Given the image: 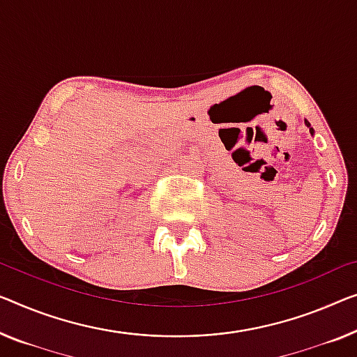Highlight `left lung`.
Wrapping results in <instances>:
<instances>
[{
    "label": "left lung",
    "mask_w": 357,
    "mask_h": 357,
    "mask_svg": "<svg viewBox=\"0 0 357 357\" xmlns=\"http://www.w3.org/2000/svg\"><path fill=\"white\" fill-rule=\"evenodd\" d=\"M305 123H306V126H307V128H310V132H311V135H312V132H314V130H312V128H311V125H310V121H307V120H305Z\"/></svg>",
    "instance_id": "1"
}]
</instances>
